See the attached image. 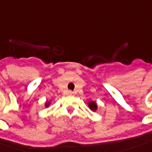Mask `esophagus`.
I'll return each instance as SVG.
<instances>
[{"instance_id": "1", "label": "esophagus", "mask_w": 152, "mask_h": 152, "mask_svg": "<svg viewBox=\"0 0 152 152\" xmlns=\"http://www.w3.org/2000/svg\"><path fill=\"white\" fill-rule=\"evenodd\" d=\"M66 94H67V95H74L75 92L72 91H66Z\"/></svg>"}]
</instances>
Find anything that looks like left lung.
I'll return each mask as SVG.
<instances>
[{
	"label": "left lung",
	"instance_id": "left-lung-1",
	"mask_svg": "<svg viewBox=\"0 0 152 152\" xmlns=\"http://www.w3.org/2000/svg\"><path fill=\"white\" fill-rule=\"evenodd\" d=\"M89 107L91 109V110H92V111H95V110H96V109H97V106H96V102H90Z\"/></svg>",
	"mask_w": 152,
	"mask_h": 152
}]
</instances>
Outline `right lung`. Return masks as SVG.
<instances>
[{"label": "right lung", "mask_w": 152, "mask_h": 152, "mask_svg": "<svg viewBox=\"0 0 152 152\" xmlns=\"http://www.w3.org/2000/svg\"><path fill=\"white\" fill-rule=\"evenodd\" d=\"M47 105H48V103H47V104H46V106H47Z\"/></svg>", "instance_id": "right-lung-1"}]
</instances>
